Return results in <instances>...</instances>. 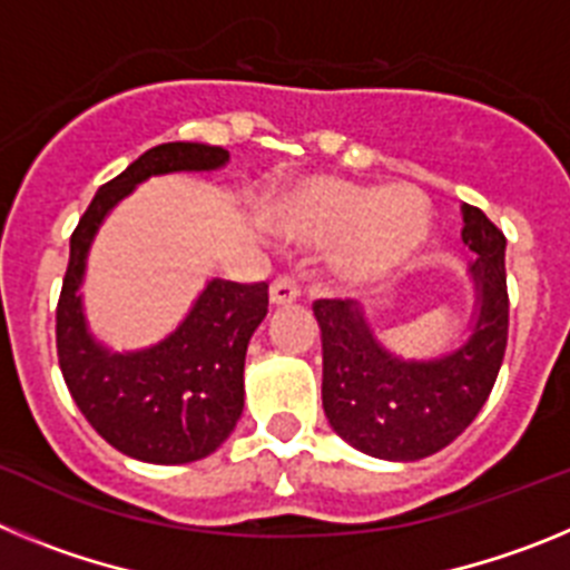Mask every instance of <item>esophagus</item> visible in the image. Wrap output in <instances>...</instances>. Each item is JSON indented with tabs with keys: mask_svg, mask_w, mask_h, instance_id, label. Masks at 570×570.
<instances>
[{
	"mask_svg": "<svg viewBox=\"0 0 570 570\" xmlns=\"http://www.w3.org/2000/svg\"><path fill=\"white\" fill-rule=\"evenodd\" d=\"M299 299V282L294 276L282 274L271 282V302L274 305H288V302Z\"/></svg>",
	"mask_w": 570,
	"mask_h": 570,
	"instance_id": "esophagus-1",
	"label": "esophagus"
}]
</instances>
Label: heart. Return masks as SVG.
<instances>
[{"instance_id":"obj_1","label":"heart","mask_w":570,"mask_h":570,"mask_svg":"<svg viewBox=\"0 0 570 570\" xmlns=\"http://www.w3.org/2000/svg\"><path fill=\"white\" fill-rule=\"evenodd\" d=\"M271 223L296 242H344L340 268L347 279L374 282L414 256L431 228L425 196L407 185L314 179L276 199Z\"/></svg>"}]
</instances>
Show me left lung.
Wrapping results in <instances>:
<instances>
[{
	"mask_svg": "<svg viewBox=\"0 0 570 570\" xmlns=\"http://www.w3.org/2000/svg\"><path fill=\"white\" fill-rule=\"evenodd\" d=\"M462 242L476 254L480 314L454 354L431 362L387 354L356 302L316 299L322 328V407L336 434L367 456L414 462L456 440L491 394L508 345L505 234L462 205Z\"/></svg>",
	"mask_w": 570,
	"mask_h": 570,
	"instance_id": "1",
	"label": "left lung"
}]
</instances>
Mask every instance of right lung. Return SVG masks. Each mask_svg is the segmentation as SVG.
<instances>
[{
    "label": "right lung",
    "mask_w": 570,
    "mask_h": 570,
    "mask_svg": "<svg viewBox=\"0 0 570 570\" xmlns=\"http://www.w3.org/2000/svg\"><path fill=\"white\" fill-rule=\"evenodd\" d=\"M228 150L165 142L105 183L70 234V259L57 305V354L65 385L105 442L142 462L183 465L214 454L245 405V351L268 314V285L210 279L185 322L159 345L110 354L82 314L85 259L105 214L148 176L214 170Z\"/></svg>",
    "instance_id": "1"
}]
</instances>
